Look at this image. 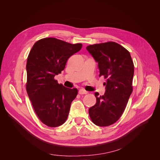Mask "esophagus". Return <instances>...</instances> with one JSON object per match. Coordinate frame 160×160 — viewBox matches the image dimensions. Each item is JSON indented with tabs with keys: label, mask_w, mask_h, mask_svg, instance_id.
Here are the masks:
<instances>
[{
	"label": "esophagus",
	"mask_w": 160,
	"mask_h": 160,
	"mask_svg": "<svg viewBox=\"0 0 160 160\" xmlns=\"http://www.w3.org/2000/svg\"><path fill=\"white\" fill-rule=\"evenodd\" d=\"M88 92L87 91H85V90H84V89H80L79 91V93L80 94V95H83V94H87L88 93Z\"/></svg>",
	"instance_id": "esophagus-1"
}]
</instances>
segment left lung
Segmentation results:
<instances>
[{
  "instance_id": "1",
  "label": "left lung",
  "mask_w": 160,
  "mask_h": 160,
  "mask_svg": "<svg viewBox=\"0 0 160 160\" xmlns=\"http://www.w3.org/2000/svg\"><path fill=\"white\" fill-rule=\"evenodd\" d=\"M86 49L98 62L99 77L106 80L105 93L99 96L89 109L90 118L96 125L109 126L119 119L132 93L134 65L129 52L114 42L89 45Z\"/></svg>"
}]
</instances>
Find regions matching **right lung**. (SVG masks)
I'll list each match as a JSON object with an SVG mask.
<instances>
[{
	"label": "right lung",
	"mask_w": 160,
	"mask_h": 160,
	"mask_svg": "<svg viewBox=\"0 0 160 160\" xmlns=\"http://www.w3.org/2000/svg\"><path fill=\"white\" fill-rule=\"evenodd\" d=\"M81 47V43L45 38L34 44L28 56L27 92L38 118L47 126H60L68 117L78 90L59 84L54 77L64 70L69 58Z\"/></svg>",
	"instance_id": "1"
}]
</instances>
